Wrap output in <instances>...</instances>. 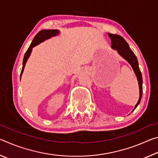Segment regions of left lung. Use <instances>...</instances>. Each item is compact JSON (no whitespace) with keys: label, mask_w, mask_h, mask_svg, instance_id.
Returning a JSON list of instances; mask_svg holds the SVG:
<instances>
[{"label":"left lung","mask_w":158,"mask_h":158,"mask_svg":"<svg viewBox=\"0 0 158 158\" xmlns=\"http://www.w3.org/2000/svg\"><path fill=\"white\" fill-rule=\"evenodd\" d=\"M108 35L111 39L112 49L117 50V52L119 53V55H121L125 60H126L130 63V65L132 66L133 70L137 77L139 87V98L137 105H135V108L132 110L133 111L137 108V106L139 105L141 97H142L143 92L142 75H141V71L139 68L137 58L135 55V53L131 50L129 45L127 43V42L125 40L123 37H121V35H118L111 33H108Z\"/></svg>","instance_id":"left-lung-1"}]
</instances>
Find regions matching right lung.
<instances>
[{"label":"right lung","mask_w":158,"mask_h":158,"mask_svg":"<svg viewBox=\"0 0 158 158\" xmlns=\"http://www.w3.org/2000/svg\"><path fill=\"white\" fill-rule=\"evenodd\" d=\"M59 34V31L58 30H42L37 33L35 37L33 38V40L32 41L31 44L30 45V47H28V50L26 51V52L25 53L24 57H23V67H22V69H21V77L22 75V73L23 72V69H24L25 68V65L26 63V61H27L28 58L30 56L31 53L32 52V50H33V48L34 47H35L36 45L40 44L41 42H44L45 40H47L50 38V37L58 35Z\"/></svg>","instance_id":"obj_1"}]
</instances>
